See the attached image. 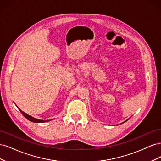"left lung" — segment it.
<instances>
[{
	"mask_svg": "<svg viewBox=\"0 0 161 161\" xmlns=\"http://www.w3.org/2000/svg\"><path fill=\"white\" fill-rule=\"evenodd\" d=\"M126 121H127V120H126ZM124 122H125V121H124Z\"/></svg>",
	"mask_w": 161,
	"mask_h": 161,
	"instance_id": "8db88e82",
	"label": "left lung"
}]
</instances>
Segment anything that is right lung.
I'll use <instances>...</instances> for the list:
<instances>
[{
  "mask_svg": "<svg viewBox=\"0 0 161 161\" xmlns=\"http://www.w3.org/2000/svg\"><path fill=\"white\" fill-rule=\"evenodd\" d=\"M20 111L21 112V114H23V115L24 117H25V118H27L28 120H30V121H32V122H36V123H42V122H46V121H44V120H40V119H36V118H33V117H31V116H30V115H27V114L24 113L23 111H21V110H20Z\"/></svg>",
  "mask_w": 161,
  "mask_h": 161,
  "instance_id": "obj_1",
  "label": "right lung"
}]
</instances>
